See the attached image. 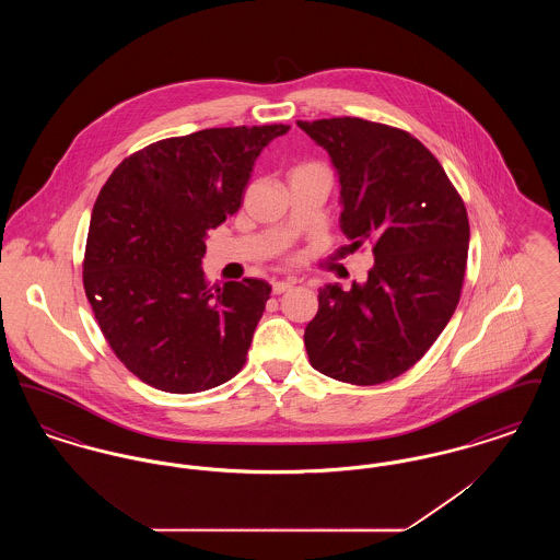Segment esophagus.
<instances>
[{
	"mask_svg": "<svg viewBox=\"0 0 560 560\" xmlns=\"http://www.w3.org/2000/svg\"><path fill=\"white\" fill-rule=\"evenodd\" d=\"M293 288V281H272V293L281 295V293L290 292Z\"/></svg>",
	"mask_w": 560,
	"mask_h": 560,
	"instance_id": "obj_1",
	"label": "esophagus"
}]
</instances>
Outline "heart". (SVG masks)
<instances>
[{
    "label": "heart",
    "mask_w": 560,
    "mask_h": 560,
    "mask_svg": "<svg viewBox=\"0 0 560 560\" xmlns=\"http://www.w3.org/2000/svg\"><path fill=\"white\" fill-rule=\"evenodd\" d=\"M304 167H320V165H315V163H313V165H302V167H298V170H304Z\"/></svg>",
    "instance_id": "obj_1"
}]
</instances>
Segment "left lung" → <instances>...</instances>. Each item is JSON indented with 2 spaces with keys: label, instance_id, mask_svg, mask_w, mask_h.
Masks as SVG:
<instances>
[{
  "label": "left lung",
  "instance_id": "left-lung-1",
  "mask_svg": "<svg viewBox=\"0 0 560 560\" xmlns=\"http://www.w3.org/2000/svg\"><path fill=\"white\" fill-rule=\"evenodd\" d=\"M340 174L348 252L370 247L363 285L319 290L306 325L311 365L373 386L413 368L452 319L464 285L470 224L443 165L411 133L361 117L298 121Z\"/></svg>",
  "mask_w": 560,
  "mask_h": 560
}]
</instances>
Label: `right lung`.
Returning a JSON list of instances; mask_svg holds the SVG:
<instances>
[{
	"label": "right lung",
	"instance_id": "obj_1",
	"mask_svg": "<svg viewBox=\"0 0 560 560\" xmlns=\"http://www.w3.org/2000/svg\"><path fill=\"white\" fill-rule=\"evenodd\" d=\"M288 130L272 124L163 138L121 161L101 188L83 290L108 347L144 384L190 395L245 365L270 285H210L201 258L208 233L240 210L260 151Z\"/></svg>",
	"mask_w": 560,
	"mask_h": 560
}]
</instances>
